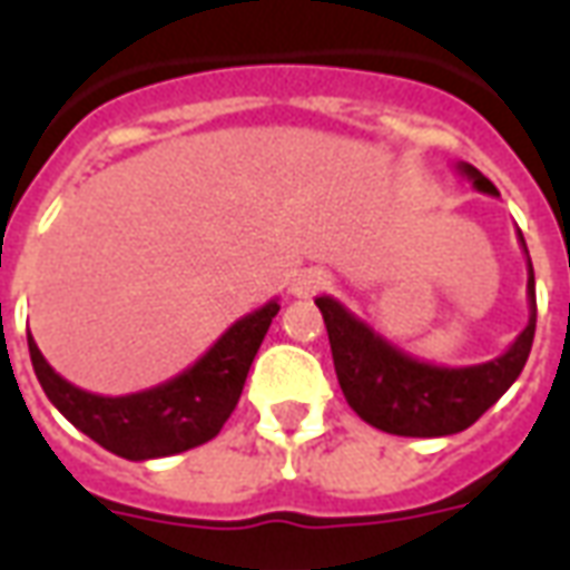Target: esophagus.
<instances>
[{"label":"esophagus","instance_id":"esophagus-1","mask_svg":"<svg viewBox=\"0 0 570 570\" xmlns=\"http://www.w3.org/2000/svg\"><path fill=\"white\" fill-rule=\"evenodd\" d=\"M330 284H333V277L323 272V268H305V272H298L296 277H293L289 293L298 298H311L317 296V293H323Z\"/></svg>","mask_w":570,"mask_h":570}]
</instances>
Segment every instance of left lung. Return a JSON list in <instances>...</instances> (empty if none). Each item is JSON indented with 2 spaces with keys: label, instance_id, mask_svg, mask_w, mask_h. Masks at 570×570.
Listing matches in <instances>:
<instances>
[{
  "label": "left lung",
  "instance_id": "obj_1",
  "mask_svg": "<svg viewBox=\"0 0 570 570\" xmlns=\"http://www.w3.org/2000/svg\"><path fill=\"white\" fill-rule=\"evenodd\" d=\"M476 191L498 195L489 176L473 164H458ZM522 240V235H519ZM525 249V240H522ZM528 256V249H525ZM330 333L333 363L347 406L360 419L396 436H452L479 421L519 379L534 342L538 298L534 268L528 259V326L501 357L476 366H433L391 345L370 323L354 317L333 296L314 298Z\"/></svg>",
  "mask_w": 570,
  "mask_h": 570
}]
</instances>
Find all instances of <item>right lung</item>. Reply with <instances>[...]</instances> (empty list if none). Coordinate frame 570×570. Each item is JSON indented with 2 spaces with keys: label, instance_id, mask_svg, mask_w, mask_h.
<instances>
[{
  "label": "right lung",
  "instance_id": "right-lung-1",
  "mask_svg": "<svg viewBox=\"0 0 570 570\" xmlns=\"http://www.w3.org/2000/svg\"><path fill=\"white\" fill-rule=\"evenodd\" d=\"M277 302L262 305L232 323L216 345L170 382L128 396H100L69 384L51 370L39 345L30 342V360L45 396L76 428L100 442L106 452L128 461H151L204 445L235 412L253 357L272 326Z\"/></svg>",
  "mask_w": 570,
  "mask_h": 570
}]
</instances>
